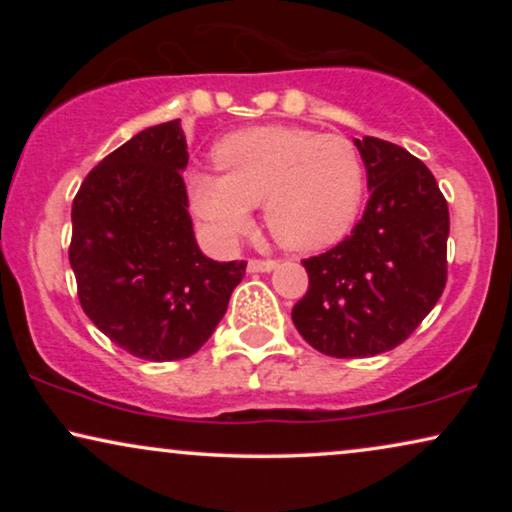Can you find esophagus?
<instances>
[{"label": "esophagus", "mask_w": 512, "mask_h": 512, "mask_svg": "<svg viewBox=\"0 0 512 512\" xmlns=\"http://www.w3.org/2000/svg\"><path fill=\"white\" fill-rule=\"evenodd\" d=\"M247 268L249 272H270L277 268V261H272V258H251Z\"/></svg>", "instance_id": "esophagus-1"}]
</instances>
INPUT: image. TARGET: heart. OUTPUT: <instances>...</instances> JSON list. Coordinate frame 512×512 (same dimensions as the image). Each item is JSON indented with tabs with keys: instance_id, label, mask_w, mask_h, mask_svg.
I'll list each match as a JSON object with an SVG mask.
<instances>
[{
	"instance_id": "b5f03b06",
	"label": "heart",
	"mask_w": 512,
	"mask_h": 512,
	"mask_svg": "<svg viewBox=\"0 0 512 512\" xmlns=\"http://www.w3.org/2000/svg\"><path fill=\"white\" fill-rule=\"evenodd\" d=\"M221 177L188 179L193 212L221 242L251 228V209L263 205L265 226L284 247L321 249L347 233L359 214L363 163L340 135L305 128L235 132L214 149Z\"/></svg>"
}]
</instances>
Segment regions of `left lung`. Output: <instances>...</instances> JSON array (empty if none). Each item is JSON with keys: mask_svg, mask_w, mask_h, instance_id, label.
I'll use <instances>...</instances> for the list:
<instances>
[{"mask_svg": "<svg viewBox=\"0 0 512 512\" xmlns=\"http://www.w3.org/2000/svg\"><path fill=\"white\" fill-rule=\"evenodd\" d=\"M370 200L352 235L305 258L298 333L326 356L366 359L410 338L443 296L450 212L429 167L391 142L354 139Z\"/></svg>", "mask_w": 512, "mask_h": 512, "instance_id": "obj_1", "label": "left lung"}]
</instances>
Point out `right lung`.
Masks as SVG:
<instances>
[{"mask_svg": "<svg viewBox=\"0 0 512 512\" xmlns=\"http://www.w3.org/2000/svg\"><path fill=\"white\" fill-rule=\"evenodd\" d=\"M179 118L146 128L88 172L72 202L69 263L79 303L111 342L144 361L198 352L247 261L202 254L188 216Z\"/></svg>", "mask_w": 512, "mask_h": 512, "instance_id": "1", "label": "right lung"}]
</instances>
